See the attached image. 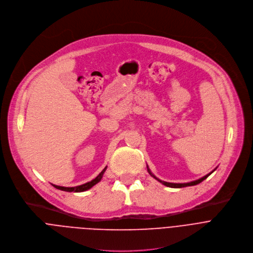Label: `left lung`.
<instances>
[{"mask_svg":"<svg viewBox=\"0 0 253 253\" xmlns=\"http://www.w3.org/2000/svg\"><path fill=\"white\" fill-rule=\"evenodd\" d=\"M147 171H148V173L153 176V177H155L157 180H159L160 182H162L163 184H165V185H167V186H169V187H173V188H180V187H185V186H191V185H195V184H198V183H200L201 181L203 180H205L206 178H208L210 175H211V173L212 172H211V173H209V174H207L206 176H204V177H201V178H199V179H197V180H194V181H190V182H187V183H171V182H167V181H163V180H161V179H159V178H157L153 173L150 172V170L147 169Z\"/></svg>","mask_w":253,"mask_h":253,"instance_id":"left-lung-1","label":"left lung"}]
</instances>
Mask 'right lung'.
Wrapping results in <instances>:
<instances>
[{
	"mask_svg": "<svg viewBox=\"0 0 253 253\" xmlns=\"http://www.w3.org/2000/svg\"><path fill=\"white\" fill-rule=\"evenodd\" d=\"M107 169V167L102 170V172H100L94 179H92L91 181H88L84 184H82V185H79V186H76V187H65V186H59V185H55L53 184V186H55L56 188L58 189H61V190H64V191H69V192H82V191H85L87 189H89L90 187H92L94 184H96L98 181H100V179H102L105 171Z\"/></svg>",
	"mask_w": 253,
	"mask_h": 253,
	"instance_id": "right-lung-1",
	"label": "right lung"
}]
</instances>
